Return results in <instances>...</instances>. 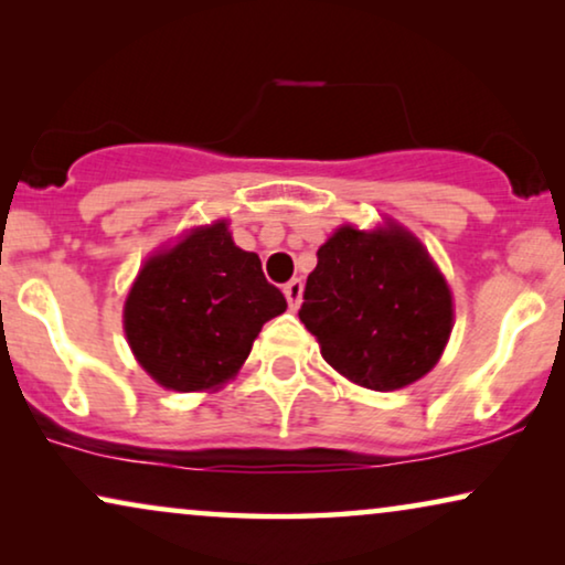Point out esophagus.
<instances>
[{"mask_svg":"<svg viewBox=\"0 0 565 565\" xmlns=\"http://www.w3.org/2000/svg\"><path fill=\"white\" fill-rule=\"evenodd\" d=\"M285 298H288V306L296 311V308L300 306V298H303V282L290 280L288 285H285Z\"/></svg>","mask_w":565,"mask_h":565,"instance_id":"34e87169","label":"esophagus"}]
</instances>
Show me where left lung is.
Wrapping results in <instances>:
<instances>
[{
	"label": "left lung",
	"mask_w": 565,
	"mask_h": 565,
	"mask_svg": "<svg viewBox=\"0 0 565 565\" xmlns=\"http://www.w3.org/2000/svg\"><path fill=\"white\" fill-rule=\"evenodd\" d=\"M300 321L323 360L370 391H396L427 375L452 331L443 273L406 228L342 226L316 252Z\"/></svg>",
	"instance_id": "obj_1"
}]
</instances>
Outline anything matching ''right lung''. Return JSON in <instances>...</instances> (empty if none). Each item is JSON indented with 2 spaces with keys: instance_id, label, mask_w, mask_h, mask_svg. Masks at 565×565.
Returning <instances> with one entry per match:
<instances>
[{
  "instance_id": "1",
  "label": "right lung",
  "mask_w": 565,
  "mask_h": 565,
  "mask_svg": "<svg viewBox=\"0 0 565 565\" xmlns=\"http://www.w3.org/2000/svg\"><path fill=\"white\" fill-rule=\"evenodd\" d=\"M288 303L226 221L153 254L122 308L138 365L172 391H215L238 373L262 327Z\"/></svg>"
}]
</instances>
